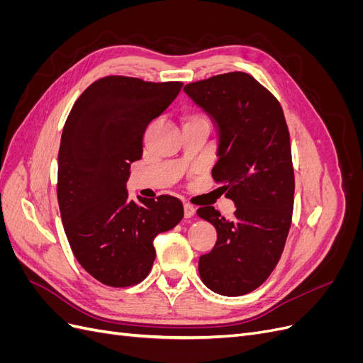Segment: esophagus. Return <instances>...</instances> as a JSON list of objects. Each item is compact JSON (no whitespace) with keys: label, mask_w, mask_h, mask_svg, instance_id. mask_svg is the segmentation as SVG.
<instances>
[{"label":"esophagus","mask_w":363,"mask_h":363,"mask_svg":"<svg viewBox=\"0 0 363 363\" xmlns=\"http://www.w3.org/2000/svg\"><path fill=\"white\" fill-rule=\"evenodd\" d=\"M183 207H184V216L186 218H191L195 213V207L191 203H184Z\"/></svg>","instance_id":"obj_1"}]
</instances>
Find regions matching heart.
Returning <instances> with one entry per match:
<instances>
[{"label": "heart", "instance_id": "b5f03b06", "mask_svg": "<svg viewBox=\"0 0 363 363\" xmlns=\"http://www.w3.org/2000/svg\"><path fill=\"white\" fill-rule=\"evenodd\" d=\"M183 123H184V125L186 124H194V123H207V119H206V116L204 115H201V113H199V112H195V111H184L183 112Z\"/></svg>", "mask_w": 363, "mask_h": 363}]
</instances>
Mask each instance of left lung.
Returning a JSON list of instances; mask_svg holds the SVG:
<instances>
[{"label":"left lung","instance_id":"8db88e82","mask_svg":"<svg viewBox=\"0 0 363 363\" xmlns=\"http://www.w3.org/2000/svg\"><path fill=\"white\" fill-rule=\"evenodd\" d=\"M183 91L216 125L212 177L236 204L232 218L213 206L196 211L218 233L212 251L200 257V277L216 294L244 295L277 267L292 223L295 177L286 119L277 98L245 72L208 77Z\"/></svg>","mask_w":363,"mask_h":363}]
</instances>
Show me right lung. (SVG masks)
<instances>
[{"mask_svg":"<svg viewBox=\"0 0 363 363\" xmlns=\"http://www.w3.org/2000/svg\"><path fill=\"white\" fill-rule=\"evenodd\" d=\"M182 86L107 75L86 87L65 123L57 169L63 228L75 259L106 286L144 280L156 259V236L184 215L175 196L131 200L125 186L130 163L142 157L147 125Z\"/></svg>","mask_w":363,"mask_h":363,"instance_id":"right-lung-1","label":"right lung"}]
</instances>
